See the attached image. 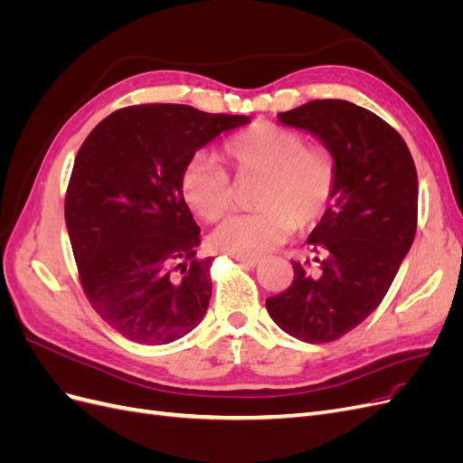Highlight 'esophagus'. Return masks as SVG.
<instances>
[{"label":"esophagus","instance_id":"obj_1","mask_svg":"<svg viewBox=\"0 0 463 463\" xmlns=\"http://www.w3.org/2000/svg\"><path fill=\"white\" fill-rule=\"evenodd\" d=\"M235 260L237 262H241V264H245V266H257L260 260L259 259H240V257H235Z\"/></svg>","mask_w":463,"mask_h":463}]
</instances>
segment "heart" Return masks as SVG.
<instances>
[{
  "instance_id": "obj_1",
  "label": "heart",
  "mask_w": 463,
  "mask_h": 463,
  "mask_svg": "<svg viewBox=\"0 0 463 463\" xmlns=\"http://www.w3.org/2000/svg\"><path fill=\"white\" fill-rule=\"evenodd\" d=\"M222 156L237 181H259L257 213L228 220L213 235L220 253L259 259L293 230L313 228L325 218L338 187V160L325 145L270 121H255L232 135ZM181 194L204 222H220L233 208L230 174L213 160L194 158L181 174Z\"/></svg>"
}]
</instances>
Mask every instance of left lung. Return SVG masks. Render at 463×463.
<instances>
[{
  "instance_id": "1",
  "label": "left lung",
  "mask_w": 463,
  "mask_h": 463,
  "mask_svg": "<svg viewBox=\"0 0 463 463\" xmlns=\"http://www.w3.org/2000/svg\"><path fill=\"white\" fill-rule=\"evenodd\" d=\"M278 119L335 154L338 187L307 240L317 266L291 260V286L266 309L293 338L326 344L361 325L394 282L417 230V170L402 135L352 102L311 100Z\"/></svg>"
}]
</instances>
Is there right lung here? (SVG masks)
I'll return each instance as SVG.
<instances>
[{
	"label": "right lung",
	"instance_id": "right-lung-1",
	"mask_svg": "<svg viewBox=\"0 0 463 463\" xmlns=\"http://www.w3.org/2000/svg\"><path fill=\"white\" fill-rule=\"evenodd\" d=\"M247 116L184 104H138L102 119L80 145L65 223L82 291L125 338L162 345L189 334L213 296L197 259L201 230L181 194L194 152Z\"/></svg>",
	"mask_w": 463,
	"mask_h": 463
}]
</instances>
